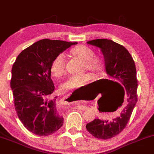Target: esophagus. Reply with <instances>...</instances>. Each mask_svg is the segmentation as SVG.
<instances>
[{"label": "esophagus", "instance_id": "esophagus-1", "mask_svg": "<svg viewBox=\"0 0 154 154\" xmlns=\"http://www.w3.org/2000/svg\"><path fill=\"white\" fill-rule=\"evenodd\" d=\"M63 101H64V103H71L72 101H73V98L72 97V96H66L64 98ZM79 105V107L82 110H87L88 107L85 105H83V104H78Z\"/></svg>", "mask_w": 154, "mask_h": 154}]
</instances>
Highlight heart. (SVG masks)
<instances>
[{"label":"heart","mask_w":154,"mask_h":154,"mask_svg":"<svg viewBox=\"0 0 154 154\" xmlns=\"http://www.w3.org/2000/svg\"><path fill=\"white\" fill-rule=\"evenodd\" d=\"M70 55L83 62V70L90 71L95 74L101 73L104 70V63L102 60L95 56V53L86 46L79 45L72 49ZM50 71L53 76L61 77L65 72V63L63 54L57 55L50 64ZM92 79L90 74H85L80 76H70L66 79L60 86V90L63 93L74 91L88 84Z\"/></svg>","instance_id":"b5f03b06"}]
</instances>
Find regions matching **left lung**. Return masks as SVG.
<instances>
[{
  "instance_id": "left-lung-1",
  "label": "left lung",
  "mask_w": 154,
  "mask_h": 154,
  "mask_svg": "<svg viewBox=\"0 0 154 154\" xmlns=\"http://www.w3.org/2000/svg\"><path fill=\"white\" fill-rule=\"evenodd\" d=\"M87 44L99 47L104 59L107 74L117 85L122 86V93L119 95L116 111L119 106L118 116L111 121L95 119L87 124V130L96 138L108 139L118 135L126 127L133 110L137 102V79L135 63L129 52L123 46L109 39H96ZM108 80V79H107ZM112 81V82H114Z\"/></svg>"
}]
</instances>
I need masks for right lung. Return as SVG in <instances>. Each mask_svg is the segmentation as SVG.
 Wrapping results in <instances>:
<instances>
[{
    "mask_svg": "<svg viewBox=\"0 0 154 154\" xmlns=\"http://www.w3.org/2000/svg\"><path fill=\"white\" fill-rule=\"evenodd\" d=\"M77 42L43 39L25 49L12 68L11 89L18 116L23 126L38 136L56 132L64 123L57 107L50 64L55 57Z\"/></svg>",
    "mask_w": 154,
    "mask_h": 154,
    "instance_id": "add662e5",
    "label": "right lung"
}]
</instances>
